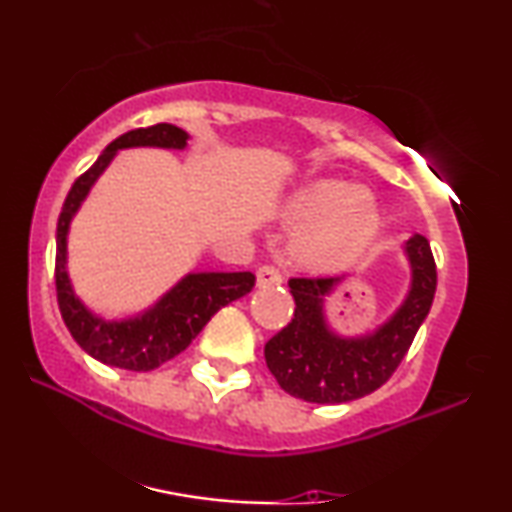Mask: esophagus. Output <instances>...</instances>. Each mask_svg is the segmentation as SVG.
<instances>
[{
  "label": "esophagus",
  "mask_w": 512,
  "mask_h": 512,
  "mask_svg": "<svg viewBox=\"0 0 512 512\" xmlns=\"http://www.w3.org/2000/svg\"><path fill=\"white\" fill-rule=\"evenodd\" d=\"M256 279L261 286H275L282 284V272H279L275 265H263V268H258Z\"/></svg>",
  "instance_id": "esophagus-1"
}]
</instances>
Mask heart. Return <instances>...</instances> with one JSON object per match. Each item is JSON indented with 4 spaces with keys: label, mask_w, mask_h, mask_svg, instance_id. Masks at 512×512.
Returning a JSON list of instances; mask_svg holds the SVG:
<instances>
[{
    "label": "heart",
    "mask_w": 512,
    "mask_h": 512,
    "mask_svg": "<svg viewBox=\"0 0 512 512\" xmlns=\"http://www.w3.org/2000/svg\"><path fill=\"white\" fill-rule=\"evenodd\" d=\"M286 219L298 226L293 256L314 270L352 263L380 228L373 198L342 181H317L303 188L286 207Z\"/></svg>",
    "instance_id": "1"
}]
</instances>
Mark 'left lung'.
Returning <instances> with one entry per match:
<instances>
[{"label":"left lung","instance_id":"8db88e82","mask_svg":"<svg viewBox=\"0 0 512 512\" xmlns=\"http://www.w3.org/2000/svg\"><path fill=\"white\" fill-rule=\"evenodd\" d=\"M412 289L394 317L366 338H338L321 314L326 296L340 277L289 279L296 310L289 324L265 342V363L286 394L307 403H347L380 389L408 354L431 310L436 293V261L429 240H408Z\"/></svg>","mask_w":512,"mask_h":512}]
</instances>
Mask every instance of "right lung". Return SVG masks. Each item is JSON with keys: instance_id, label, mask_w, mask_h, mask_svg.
<instances>
[{"instance_id": "obj_1", "label": "right lung", "mask_w": 512, "mask_h": 512, "mask_svg": "<svg viewBox=\"0 0 512 512\" xmlns=\"http://www.w3.org/2000/svg\"><path fill=\"white\" fill-rule=\"evenodd\" d=\"M188 135L177 125L158 123L149 128L130 130L114 139L102 156L74 181L58 219V247H55V293L65 326L83 352L107 366L149 373L165 361L184 352L202 326L214 317L223 305L242 298L254 289L256 277L251 272H198L174 286L160 303L142 317L128 321H104L90 314L81 300L74 296L67 279V230L69 221L90 186L104 172L118 149L130 146H160V149H184Z\"/></svg>"}]
</instances>
